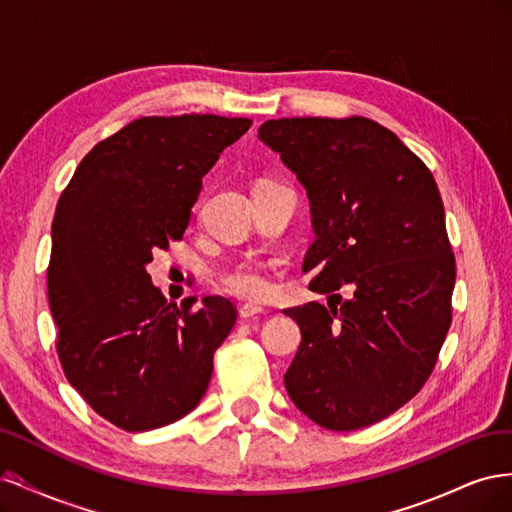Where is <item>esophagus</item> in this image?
<instances>
[{
	"mask_svg": "<svg viewBox=\"0 0 512 512\" xmlns=\"http://www.w3.org/2000/svg\"><path fill=\"white\" fill-rule=\"evenodd\" d=\"M262 314H265V307H260V305L247 303V305H241V307H239V316H241L243 320H252V318H258V316H262Z\"/></svg>",
	"mask_w": 512,
	"mask_h": 512,
	"instance_id": "1",
	"label": "esophagus"
}]
</instances>
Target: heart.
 <instances>
[{
	"label": "heart",
	"instance_id": "b5f03b06",
	"mask_svg": "<svg viewBox=\"0 0 512 512\" xmlns=\"http://www.w3.org/2000/svg\"><path fill=\"white\" fill-rule=\"evenodd\" d=\"M222 284L230 294H237L241 299H260L269 290L267 275L252 262H241V265L224 271Z\"/></svg>",
	"mask_w": 512,
	"mask_h": 512
}]
</instances>
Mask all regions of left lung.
<instances>
[{"label": "left lung", "instance_id": "8db88e82", "mask_svg": "<svg viewBox=\"0 0 512 512\" xmlns=\"http://www.w3.org/2000/svg\"><path fill=\"white\" fill-rule=\"evenodd\" d=\"M258 138L307 192L316 241L303 273L335 299L284 309L303 335L286 391L324 429L374 425L423 389L451 327L455 256L436 179L365 117L271 119Z\"/></svg>", "mask_w": 512, "mask_h": 512}]
</instances>
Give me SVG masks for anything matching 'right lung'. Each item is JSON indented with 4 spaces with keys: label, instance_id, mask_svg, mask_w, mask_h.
Masks as SVG:
<instances>
[{
    "label": "right lung",
    "instance_id": "obj_1",
    "mask_svg": "<svg viewBox=\"0 0 512 512\" xmlns=\"http://www.w3.org/2000/svg\"><path fill=\"white\" fill-rule=\"evenodd\" d=\"M243 117L130 121L74 170L53 218L49 277L68 382L108 423L149 431L205 395L213 352L235 327L224 297L166 303L147 265L190 224L203 177L250 130Z\"/></svg>",
    "mask_w": 512,
    "mask_h": 512
}]
</instances>
